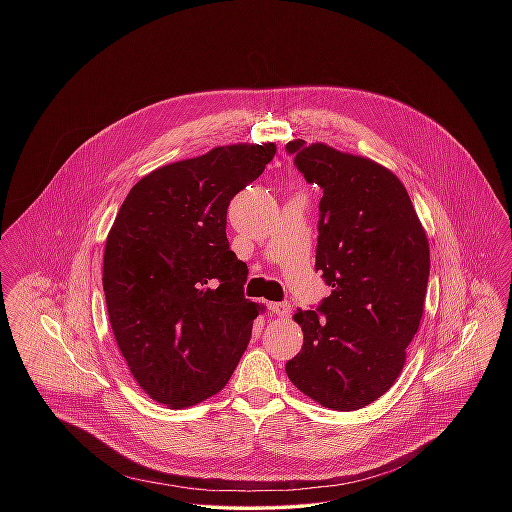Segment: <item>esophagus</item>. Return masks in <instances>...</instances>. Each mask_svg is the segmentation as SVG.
Instances as JSON below:
<instances>
[{
  "mask_svg": "<svg viewBox=\"0 0 512 512\" xmlns=\"http://www.w3.org/2000/svg\"><path fill=\"white\" fill-rule=\"evenodd\" d=\"M268 309H270L274 315H278V317H286V315H290L292 305H290L288 301H274V303L268 305Z\"/></svg>",
  "mask_w": 512,
  "mask_h": 512,
  "instance_id": "1",
  "label": "esophagus"
}]
</instances>
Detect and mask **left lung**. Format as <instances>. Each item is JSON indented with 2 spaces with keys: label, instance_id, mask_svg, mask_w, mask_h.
Returning a JSON list of instances; mask_svg holds the SVG:
<instances>
[{
  "label": "left lung",
  "instance_id": "8db88e82",
  "mask_svg": "<svg viewBox=\"0 0 512 512\" xmlns=\"http://www.w3.org/2000/svg\"><path fill=\"white\" fill-rule=\"evenodd\" d=\"M286 151L303 179L323 191L315 270L331 286L317 309L293 315L303 347L286 372L321 406L359 410L406 363L424 313L430 244L406 187L386 167L303 140Z\"/></svg>",
  "mask_w": 512,
  "mask_h": 512
}]
</instances>
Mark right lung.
Here are the masks:
<instances>
[{
	"label": "right lung",
	"mask_w": 512,
	"mask_h": 512,
	"mask_svg": "<svg viewBox=\"0 0 512 512\" xmlns=\"http://www.w3.org/2000/svg\"><path fill=\"white\" fill-rule=\"evenodd\" d=\"M276 155L274 144L220 146L140 179L106 238L102 286L110 325L136 382L185 408L224 388L260 305L230 250L226 209Z\"/></svg>",
	"instance_id": "obj_1"
}]
</instances>
